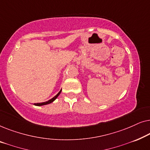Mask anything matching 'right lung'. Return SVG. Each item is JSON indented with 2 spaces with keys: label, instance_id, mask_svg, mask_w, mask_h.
<instances>
[{
  "label": "right lung",
  "instance_id": "add662e5",
  "mask_svg": "<svg viewBox=\"0 0 150 150\" xmlns=\"http://www.w3.org/2000/svg\"><path fill=\"white\" fill-rule=\"evenodd\" d=\"M61 91H62V89H61L60 90V91H59V93H57L56 96H54V97H53L52 98H51L50 100H49L48 101H47V102H41V103H36V104H34V105H35V106H44V105H46V104H49L52 103V102H54V100H56L57 98H58V96H59V95H60V93H61Z\"/></svg>",
  "mask_w": 150,
  "mask_h": 150
}]
</instances>
